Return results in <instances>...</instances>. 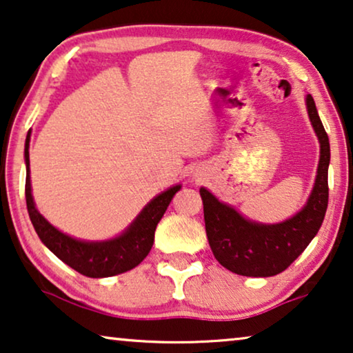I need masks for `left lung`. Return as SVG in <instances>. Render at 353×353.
Listing matches in <instances>:
<instances>
[{"label": "left lung", "instance_id": "8db88e82", "mask_svg": "<svg viewBox=\"0 0 353 353\" xmlns=\"http://www.w3.org/2000/svg\"><path fill=\"white\" fill-rule=\"evenodd\" d=\"M307 109L320 139V163L312 194L305 207L292 219L276 225L255 223L201 188L207 239L215 259L230 272L255 278L284 272L305 250L325 220L330 196V138L310 94L307 96Z\"/></svg>", "mask_w": 353, "mask_h": 353}]
</instances>
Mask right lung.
<instances>
[{"label": "right lung", "mask_w": 353, "mask_h": 353, "mask_svg": "<svg viewBox=\"0 0 353 353\" xmlns=\"http://www.w3.org/2000/svg\"><path fill=\"white\" fill-rule=\"evenodd\" d=\"M28 141L30 133L27 134L26 141V163H27V178H26V201L27 210L30 216L33 228L40 236L41 243L61 259L62 262L74 268L80 274L88 278H105L114 276L128 272L143 262L154 244V233H156L157 223L165 214L172 197L180 190V185L173 186L170 190L163 191L162 194L149 202L144 207L137 220L130 225V228L120 234L119 238L104 241V243H85L70 238L40 215L35 209L30 188V161H28Z\"/></svg>", "instance_id": "right-lung-1"}]
</instances>
